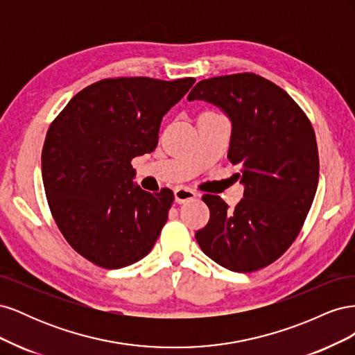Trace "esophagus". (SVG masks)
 Wrapping results in <instances>:
<instances>
[{"label": "esophagus", "instance_id": "obj_1", "mask_svg": "<svg viewBox=\"0 0 355 355\" xmlns=\"http://www.w3.org/2000/svg\"><path fill=\"white\" fill-rule=\"evenodd\" d=\"M198 194L196 191H192L189 188H185V187H179L175 189V201L179 202V204H184L192 198H196Z\"/></svg>", "mask_w": 355, "mask_h": 355}]
</instances>
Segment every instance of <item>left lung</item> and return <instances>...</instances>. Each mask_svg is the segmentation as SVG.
<instances>
[{
  "label": "left lung",
  "mask_w": 355,
  "mask_h": 355,
  "mask_svg": "<svg viewBox=\"0 0 355 355\" xmlns=\"http://www.w3.org/2000/svg\"><path fill=\"white\" fill-rule=\"evenodd\" d=\"M188 101H206L232 123L228 159L240 167L244 198L228 209L219 196L202 197L210 220L196 232L210 259L235 272L275 262L296 240L318 185L314 128L277 84L253 72L200 81Z\"/></svg>",
  "instance_id": "obj_1"
}]
</instances>
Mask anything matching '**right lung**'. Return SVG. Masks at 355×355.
<instances>
[{"mask_svg":"<svg viewBox=\"0 0 355 355\" xmlns=\"http://www.w3.org/2000/svg\"><path fill=\"white\" fill-rule=\"evenodd\" d=\"M194 83L105 78L75 94L50 124L41 154L49 207L92 263L118 270L154 247L175 196L133 187L132 159L154 151L161 120Z\"/></svg>","mask_w":355,"mask_h":355,"instance_id":"obj_1","label":"right lung"}]
</instances>
